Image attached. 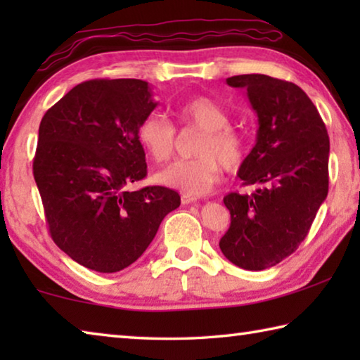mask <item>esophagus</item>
<instances>
[{
	"instance_id": "1",
	"label": "esophagus",
	"mask_w": 360,
	"mask_h": 360,
	"mask_svg": "<svg viewBox=\"0 0 360 360\" xmlns=\"http://www.w3.org/2000/svg\"><path fill=\"white\" fill-rule=\"evenodd\" d=\"M181 202H182V205H191V203H195V202H197V198H195V197H191V195H182V197H181Z\"/></svg>"
}]
</instances>
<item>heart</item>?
Wrapping results in <instances>:
<instances>
[{
  "label": "heart",
  "mask_w": 360,
  "mask_h": 360,
  "mask_svg": "<svg viewBox=\"0 0 360 360\" xmlns=\"http://www.w3.org/2000/svg\"><path fill=\"white\" fill-rule=\"evenodd\" d=\"M182 127L202 130L193 146V158L179 160L157 174V181L191 197L211 191L221 179L222 167L238 169L246 160L248 138L230 125V115L216 100L205 95L191 96L173 108ZM136 138L157 163H165L176 149V129L167 117L149 112L138 124Z\"/></svg>",
  "instance_id": "heart-1"
}]
</instances>
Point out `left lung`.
<instances>
[{"label": "left lung", "mask_w": 360, "mask_h": 360, "mask_svg": "<svg viewBox=\"0 0 360 360\" xmlns=\"http://www.w3.org/2000/svg\"><path fill=\"white\" fill-rule=\"evenodd\" d=\"M246 89L259 117L257 141L240 167L251 195L230 192V229L221 241L231 264L259 271L279 264L307 238L328 192V135L318 109L298 85L265 75L227 79Z\"/></svg>", "instance_id": "obj_1"}]
</instances>
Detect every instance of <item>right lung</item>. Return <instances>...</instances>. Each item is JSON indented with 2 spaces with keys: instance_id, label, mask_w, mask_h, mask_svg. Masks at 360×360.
I'll use <instances>...</instances> for the list:
<instances>
[{
  "instance_id": "add662e5",
  "label": "right lung",
  "mask_w": 360,
  "mask_h": 360,
  "mask_svg": "<svg viewBox=\"0 0 360 360\" xmlns=\"http://www.w3.org/2000/svg\"><path fill=\"white\" fill-rule=\"evenodd\" d=\"M148 82L92 79L47 109L33 176L56 245L79 265L115 273L131 265L178 208V192L127 186L146 178L138 124L154 111Z\"/></svg>"
}]
</instances>
